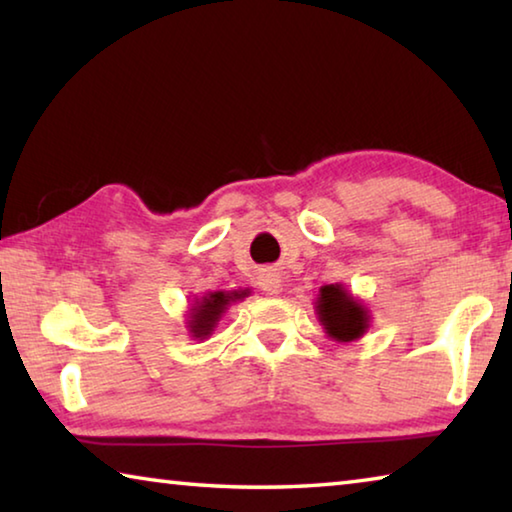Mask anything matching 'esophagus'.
Returning <instances> with one entry per match:
<instances>
[{
    "instance_id": "34e87169",
    "label": "esophagus",
    "mask_w": 512,
    "mask_h": 512,
    "mask_svg": "<svg viewBox=\"0 0 512 512\" xmlns=\"http://www.w3.org/2000/svg\"><path fill=\"white\" fill-rule=\"evenodd\" d=\"M280 275H277L275 271H262V275H259V287H262L266 293H271V296H277L282 289L280 284Z\"/></svg>"
}]
</instances>
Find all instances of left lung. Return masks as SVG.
Segmentation results:
<instances>
[{
	"instance_id": "left-lung-1",
	"label": "left lung",
	"mask_w": 512,
	"mask_h": 512,
	"mask_svg": "<svg viewBox=\"0 0 512 512\" xmlns=\"http://www.w3.org/2000/svg\"><path fill=\"white\" fill-rule=\"evenodd\" d=\"M316 314L329 339L339 343L357 341L370 325V314L343 284H325L316 300Z\"/></svg>"
}]
</instances>
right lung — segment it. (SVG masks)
I'll list each match as a JSON object with an SVG mask.
<instances>
[{
  "mask_svg": "<svg viewBox=\"0 0 512 512\" xmlns=\"http://www.w3.org/2000/svg\"><path fill=\"white\" fill-rule=\"evenodd\" d=\"M246 291H230V293L212 291V293H205L203 298H196L194 307L189 309V320H187L189 334L198 341L207 339V336L214 332V327L219 325V320L225 314V309H228L230 302L246 298Z\"/></svg>",
  "mask_w": 512,
  "mask_h": 512,
  "instance_id": "obj_1",
  "label": "right lung"
}]
</instances>
